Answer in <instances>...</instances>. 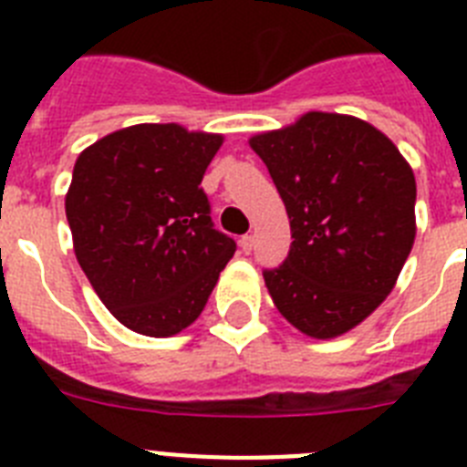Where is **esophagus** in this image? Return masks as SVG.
I'll list each match as a JSON object with an SVG mask.
<instances>
[{
    "instance_id": "obj_1",
    "label": "esophagus",
    "mask_w": 467,
    "mask_h": 467,
    "mask_svg": "<svg viewBox=\"0 0 467 467\" xmlns=\"http://www.w3.org/2000/svg\"><path fill=\"white\" fill-rule=\"evenodd\" d=\"M253 245H254L253 234H245V236H241V250H243V253H253Z\"/></svg>"
}]
</instances>
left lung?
Returning <instances> with one entry per match:
<instances>
[{
  "mask_svg": "<svg viewBox=\"0 0 467 467\" xmlns=\"http://www.w3.org/2000/svg\"><path fill=\"white\" fill-rule=\"evenodd\" d=\"M290 217L285 262L264 269L275 308L313 339L360 325L390 295L416 236L410 163L369 123L308 111L254 135Z\"/></svg>",
  "mask_w": 467,
  "mask_h": 467,
  "instance_id": "obj_1",
  "label": "left lung"
}]
</instances>
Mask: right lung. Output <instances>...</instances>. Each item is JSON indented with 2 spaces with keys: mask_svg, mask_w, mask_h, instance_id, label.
<instances>
[{
  "mask_svg": "<svg viewBox=\"0 0 467 467\" xmlns=\"http://www.w3.org/2000/svg\"><path fill=\"white\" fill-rule=\"evenodd\" d=\"M222 135L140 123L74 163L65 198L74 254L111 316L144 337L196 320L236 241L214 229L201 180Z\"/></svg>",
  "mask_w": 467,
  "mask_h": 467,
  "instance_id": "add662e5",
  "label": "right lung"
}]
</instances>
